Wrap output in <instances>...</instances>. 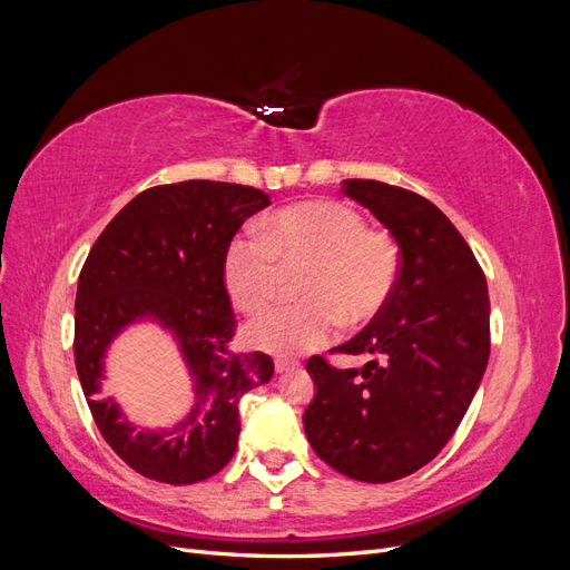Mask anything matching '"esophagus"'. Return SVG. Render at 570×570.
<instances>
[{
  "label": "esophagus",
  "instance_id": "1",
  "mask_svg": "<svg viewBox=\"0 0 570 570\" xmlns=\"http://www.w3.org/2000/svg\"><path fill=\"white\" fill-rule=\"evenodd\" d=\"M299 368V361H289V358H275V371L285 373V371H295Z\"/></svg>",
  "mask_w": 570,
  "mask_h": 570
}]
</instances>
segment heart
I'll list each match as a JSON object with an SVG mask.
<instances>
[{"label": "heart", "instance_id": "heart-1", "mask_svg": "<svg viewBox=\"0 0 570 570\" xmlns=\"http://www.w3.org/2000/svg\"><path fill=\"white\" fill-rule=\"evenodd\" d=\"M304 302L275 306L249 323L247 340L273 354H304L331 340L340 321L364 325L383 312L400 283V247L344 202H306L264 220L262 235L233 239L223 281L237 308L275 299L283 268H302Z\"/></svg>", "mask_w": 570, "mask_h": 570}]
</instances>
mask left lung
Listing matches in <instances>:
<instances>
[{"mask_svg": "<svg viewBox=\"0 0 570 570\" xmlns=\"http://www.w3.org/2000/svg\"><path fill=\"white\" fill-rule=\"evenodd\" d=\"M342 193L400 245V283L342 354L375 356L335 368L312 356L316 394L304 411L314 452L342 475L392 482L416 473L450 442L490 358L485 273L433 202L381 180H344Z\"/></svg>", "mask_w": 570, "mask_h": 570, "instance_id": "obj_1", "label": "left lung"}]
</instances>
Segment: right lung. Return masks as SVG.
<instances>
[{"instance_id": "right-lung-1", "label": "right lung", "mask_w": 570, "mask_h": 570, "mask_svg": "<svg viewBox=\"0 0 570 570\" xmlns=\"http://www.w3.org/2000/svg\"><path fill=\"white\" fill-rule=\"evenodd\" d=\"M262 189L216 180L157 185L130 199L92 245L78 278L76 368L101 438L140 475L189 485L216 475L237 446L243 394L273 375L264 352L235 354L223 264ZM159 320L177 335L196 404L170 431H140L100 392L104 356L124 326Z\"/></svg>"}]
</instances>
